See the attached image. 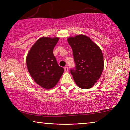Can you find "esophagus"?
I'll return each instance as SVG.
<instances>
[{"mask_svg":"<svg viewBox=\"0 0 130 130\" xmlns=\"http://www.w3.org/2000/svg\"><path fill=\"white\" fill-rule=\"evenodd\" d=\"M64 69H65V71L67 72L68 71V68L67 67H64Z\"/></svg>","mask_w":130,"mask_h":130,"instance_id":"esophagus-1","label":"esophagus"}]
</instances>
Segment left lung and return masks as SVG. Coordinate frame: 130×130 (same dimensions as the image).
I'll return each instance as SVG.
<instances>
[{
	"mask_svg": "<svg viewBox=\"0 0 130 130\" xmlns=\"http://www.w3.org/2000/svg\"><path fill=\"white\" fill-rule=\"evenodd\" d=\"M73 50L75 68L70 70L77 85L89 89L99 79L104 69L103 55L100 47L89 37L80 34L68 38Z\"/></svg>",
	"mask_w": 130,
	"mask_h": 130,
	"instance_id": "left-lung-1",
	"label": "left lung"
}]
</instances>
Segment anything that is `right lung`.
<instances>
[{
	"label": "right lung",
	"mask_w": 130,
	"mask_h": 130,
	"mask_svg": "<svg viewBox=\"0 0 130 130\" xmlns=\"http://www.w3.org/2000/svg\"><path fill=\"white\" fill-rule=\"evenodd\" d=\"M60 38L42 37L31 48L26 58L28 72L35 82L45 89L53 88L64 69L57 63L53 49Z\"/></svg>",
	"instance_id": "obj_1"
}]
</instances>
